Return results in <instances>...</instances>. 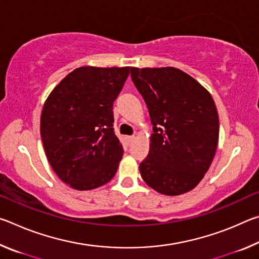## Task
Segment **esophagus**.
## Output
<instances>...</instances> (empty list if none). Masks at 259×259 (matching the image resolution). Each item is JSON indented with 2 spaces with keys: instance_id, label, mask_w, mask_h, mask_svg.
I'll return each mask as SVG.
<instances>
[{
  "instance_id": "esophagus-1",
  "label": "esophagus",
  "mask_w": 259,
  "mask_h": 259,
  "mask_svg": "<svg viewBox=\"0 0 259 259\" xmlns=\"http://www.w3.org/2000/svg\"><path fill=\"white\" fill-rule=\"evenodd\" d=\"M126 140H128L129 144H131L135 140V136H128V137H126Z\"/></svg>"
}]
</instances>
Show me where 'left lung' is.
I'll list each match as a JSON object with an SVG mask.
<instances>
[{"label": "left lung", "instance_id": "1", "mask_svg": "<svg viewBox=\"0 0 259 259\" xmlns=\"http://www.w3.org/2000/svg\"><path fill=\"white\" fill-rule=\"evenodd\" d=\"M154 133L150 153L139 164L148 186L181 195L202 181L218 145L219 120L209 91L175 67L130 68Z\"/></svg>", "mask_w": 259, "mask_h": 259}]
</instances>
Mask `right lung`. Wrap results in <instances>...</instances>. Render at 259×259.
Masks as SVG:
<instances>
[{
    "instance_id": "obj_1",
    "label": "right lung",
    "mask_w": 259,
    "mask_h": 259,
    "mask_svg": "<svg viewBox=\"0 0 259 259\" xmlns=\"http://www.w3.org/2000/svg\"><path fill=\"white\" fill-rule=\"evenodd\" d=\"M130 67L83 66L59 82L41 114V138L50 165L77 191L94 190L115 175L123 148L113 130V103Z\"/></svg>"
}]
</instances>
